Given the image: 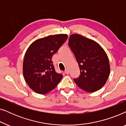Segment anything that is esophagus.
<instances>
[{
	"label": "esophagus",
	"instance_id": "esophagus-1",
	"mask_svg": "<svg viewBox=\"0 0 126 126\" xmlns=\"http://www.w3.org/2000/svg\"><path fill=\"white\" fill-rule=\"evenodd\" d=\"M65 73L66 74V75H68L69 73V70L68 69H66L65 70Z\"/></svg>",
	"mask_w": 126,
	"mask_h": 126
}]
</instances>
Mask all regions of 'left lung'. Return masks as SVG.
Instances as JSON below:
<instances>
[{"mask_svg": "<svg viewBox=\"0 0 126 126\" xmlns=\"http://www.w3.org/2000/svg\"><path fill=\"white\" fill-rule=\"evenodd\" d=\"M68 45L78 63L80 75L73 80L78 87L88 92L101 89L110 75L108 56L99 44L77 34H72Z\"/></svg>", "mask_w": 126, "mask_h": 126, "instance_id": "obj_1", "label": "left lung"}]
</instances>
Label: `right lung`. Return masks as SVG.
Instances as JSON below:
<instances>
[{
  "instance_id": "right-lung-1",
  "label": "right lung",
  "mask_w": 126,
  "mask_h": 126,
  "mask_svg": "<svg viewBox=\"0 0 126 126\" xmlns=\"http://www.w3.org/2000/svg\"><path fill=\"white\" fill-rule=\"evenodd\" d=\"M68 39L66 34L49 35L32 42L25 53L23 73L29 87L37 94L54 89L63 76L57 73L52 57Z\"/></svg>"
}]
</instances>
